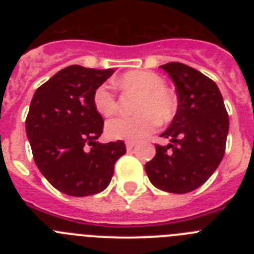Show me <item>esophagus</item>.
<instances>
[{
  "label": "esophagus",
  "instance_id": "esophagus-1",
  "mask_svg": "<svg viewBox=\"0 0 254 254\" xmlns=\"http://www.w3.org/2000/svg\"><path fill=\"white\" fill-rule=\"evenodd\" d=\"M134 146H136V143L134 142H131V141H127V142H126V147H127V150H132Z\"/></svg>",
  "mask_w": 254,
  "mask_h": 254
}]
</instances>
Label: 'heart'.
Here are the masks:
<instances>
[{
  "instance_id": "1",
  "label": "heart",
  "mask_w": 254,
  "mask_h": 254,
  "mask_svg": "<svg viewBox=\"0 0 254 254\" xmlns=\"http://www.w3.org/2000/svg\"><path fill=\"white\" fill-rule=\"evenodd\" d=\"M125 89L140 93L134 117H116L105 125L107 136L112 140L138 141L155 129L158 121L169 122L176 116L178 103L176 96L165 89V81L158 73L150 71H129L120 78ZM94 105L100 114L109 117L116 113V94L108 84L94 91Z\"/></svg>"
}]
</instances>
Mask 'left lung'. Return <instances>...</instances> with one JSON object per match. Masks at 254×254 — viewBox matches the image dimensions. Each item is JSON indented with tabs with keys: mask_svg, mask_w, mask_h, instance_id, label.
Instances as JSON below:
<instances>
[{
	"mask_svg": "<svg viewBox=\"0 0 254 254\" xmlns=\"http://www.w3.org/2000/svg\"><path fill=\"white\" fill-rule=\"evenodd\" d=\"M176 85L178 109L160 134L170 141L156 145L145 170L156 188L188 193L205 183L221 163L229 132L223 95L211 78L179 62L161 64Z\"/></svg>",
	"mask_w": 254,
	"mask_h": 254,
	"instance_id": "1",
	"label": "left lung"
}]
</instances>
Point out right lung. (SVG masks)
<instances>
[{
  "instance_id": "obj_1",
  "label": "right lung",
  "mask_w": 254,
  "mask_h": 254,
  "mask_svg": "<svg viewBox=\"0 0 254 254\" xmlns=\"http://www.w3.org/2000/svg\"><path fill=\"white\" fill-rule=\"evenodd\" d=\"M113 68L72 64L38 87L26 117V136L40 173L68 196L99 193L109 186L114 164L126 154L123 141L100 143L102 116L94 91Z\"/></svg>"
}]
</instances>
